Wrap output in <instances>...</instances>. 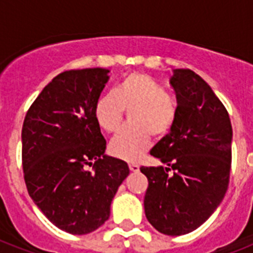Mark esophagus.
Listing matches in <instances>:
<instances>
[{"instance_id": "1", "label": "esophagus", "mask_w": 253, "mask_h": 253, "mask_svg": "<svg viewBox=\"0 0 253 253\" xmlns=\"http://www.w3.org/2000/svg\"><path fill=\"white\" fill-rule=\"evenodd\" d=\"M128 168H130L131 172H138L139 170V166L138 164H135V163H130V164H128Z\"/></svg>"}]
</instances>
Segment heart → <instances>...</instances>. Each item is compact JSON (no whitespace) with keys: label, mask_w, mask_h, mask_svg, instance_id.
Segmentation results:
<instances>
[{"label":"heart","mask_w":253,"mask_h":253,"mask_svg":"<svg viewBox=\"0 0 253 253\" xmlns=\"http://www.w3.org/2000/svg\"><path fill=\"white\" fill-rule=\"evenodd\" d=\"M126 109H132L131 123L110 142L111 154L125 160H136L150 146L152 135L159 139L167 136L178 118L176 97L167 93L154 77L140 72L125 76L115 90L99 97L94 107L95 121L102 130L114 132Z\"/></svg>","instance_id":"b5f03b06"}]
</instances>
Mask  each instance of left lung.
Masks as SVG:
<instances>
[{"instance_id": "8db88e82", "label": "left lung", "mask_w": 253, "mask_h": 253, "mask_svg": "<svg viewBox=\"0 0 253 253\" xmlns=\"http://www.w3.org/2000/svg\"><path fill=\"white\" fill-rule=\"evenodd\" d=\"M170 85L178 118L150 152L167 168L140 167V172L148 178L147 219L164 235L178 236L205 223L227 192L232 127L224 105L197 73L174 69Z\"/></svg>"}]
</instances>
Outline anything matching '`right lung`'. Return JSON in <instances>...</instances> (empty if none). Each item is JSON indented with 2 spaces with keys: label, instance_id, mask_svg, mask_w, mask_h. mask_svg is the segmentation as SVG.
<instances>
[{
  "label": "right lung",
  "instance_id": "right-lung-1",
  "mask_svg": "<svg viewBox=\"0 0 253 253\" xmlns=\"http://www.w3.org/2000/svg\"><path fill=\"white\" fill-rule=\"evenodd\" d=\"M103 68L57 75L26 113L22 167L26 188L56 227L84 235L110 216V205L130 169L106 156V140L94 117L109 80ZM93 167V172L87 170Z\"/></svg>",
  "mask_w": 253,
  "mask_h": 253
}]
</instances>
